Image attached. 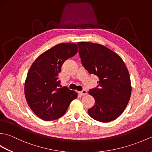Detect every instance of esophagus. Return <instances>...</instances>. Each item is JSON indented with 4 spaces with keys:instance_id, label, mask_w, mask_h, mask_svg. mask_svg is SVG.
<instances>
[{
    "instance_id": "1",
    "label": "esophagus",
    "mask_w": 152,
    "mask_h": 152,
    "mask_svg": "<svg viewBox=\"0 0 152 152\" xmlns=\"http://www.w3.org/2000/svg\"><path fill=\"white\" fill-rule=\"evenodd\" d=\"M79 93H80V95L84 96V95H86L87 94H88V91H87L86 90L83 89V90H82V91H79Z\"/></svg>"
}]
</instances>
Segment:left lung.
Instances as JSON below:
<instances>
[{
	"instance_id": "left-lung-1",
	"label": "left lung",
	"mask_w": 152,
	"mask_h": 152,
	"mask_svg": "<svg viewBox=\"0 0 152 152\" xmlns=\"http://www.w3.org/2000/svg\"><path fill=\"white\" fill-rule=\"evenodd\" d=\"M78 45L82 65L99 80L98 86L89 89L95 102L88 114L101 122L114 120L124 111L131 94L127 67L117 53L102 45L87 42Z\"/></svg>"
}]
</instances>
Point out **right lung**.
<instances>
[{
  "instance_id": "obj_1",
  "label": "right lung",
  "mask_w": 152,
  "mask_h": 152,
  "mask_svg": "<svg viewBox=\"0 0 152 152\" xmlns=\"http://www.w3.org/2000/svg\"><path fill=\"white\" fill-rule=\"evenodd\" d=\"M76 44H59L41 54L28 70L25 82V95L28 106L38 117L45 121L63 116L78 94L59 80L63 63L75 56Z\"/></svg>"
}]
</instances>
